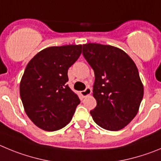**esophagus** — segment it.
<instances>
[{
    "label": "esophagus",
    "instance_id": "obj_1",
    "mask_svg": "<svg viewBox=\"0 0 161 161\" xmlns=\"http://www.w3.org/2000/svg\"><path fill=\"white\" fill-rule=\"evenodd\" d=\"M91 89L90 87H86L84 91H81V95H82V96L83 97H86L87 96V95H91Z\"/></svg>",
    "mask_w": 161,
    "mask_h": 161
}]
</instances>
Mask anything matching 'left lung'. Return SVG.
Returning <instances> with one entry per match:
<instances>
[{"label":"left lung","instance_id":"left-lung-1","mask_svg":"<svg viewBox=\"0 0 161 161\" xmlns=\"http://www.w3.org/2000/svg\"><path fill=\"white\" fill-rule=\"evenodd\" d=\"M82 54L95 72L97 105L91 116L103 129H122L136 115L144 95L136 66L125 52L108 45L85 44Z\"/></svg>","mask_w":161,"mask_h":161}]
</instances>
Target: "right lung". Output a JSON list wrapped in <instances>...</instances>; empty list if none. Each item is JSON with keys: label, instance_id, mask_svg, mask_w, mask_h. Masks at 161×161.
<instances>
[{"label": "right lung", "instance_id": "1", "mask_svg": "<svg viewBox=\"0 0 161 161\" xmlns=\"http://www.w3.org/2000/svg\"><path fill=\"white\" fill-rule=\"evenodd\" d=\"M81 52V45L49 47L26 66L20 95L25 113L39 128L57 131L70 122L80 99L66 83L67 72Z\"/></svg>", "mask_w": 161, "mask_h": 161}]
</instances>
